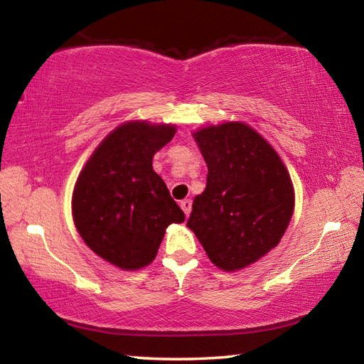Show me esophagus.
I'll return each mask as SVG.
<instances>
[{"label":"esophagus","mask_w":364,"mask_h":364,"mask_svg":"<svg viewBox=\"0 0 364 364\" xmlns=\"http://www.w3.org/2000/svg\"><path fill=\"white\" fill-rule=\"evenodd\" d=\"M181 208H183V212H184V215H186V217H189V213H191V208H193V202H191L189 199H184V200H181Z\"/></svg>","instance_id":"obj_1"}]
</instances>
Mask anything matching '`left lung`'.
I'll return each instance as SVG.
<instances>
[{
	"label": "left lung",
	"mask_w": 364,
	"mask_h": 364,
	"mask_svg": "<svg viewBox=\"0 0 364 364\" xmlns=\"http://www.w3.org/2000/svg\"><path fill=\"white\" fill-rule=\"evenodd\" d=\"M208 173L188 228L223 271L254 264L279 244L294 213L291 175L278 152L244 122L193 133Z\"/></svg>",
	"instance_id": "8db88e82"
}]
</instances>
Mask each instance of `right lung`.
<instances>
[{"mask_svg":"<svg viewBox=\"0 0 364 364\" xmlns=\"http://www.w3.org/2000/svg\"><path fill=\"white\" fill-rule=\"evenodd\" d=\"M176 127L125 122L91 154L72 194L73 223L85 244L123 271L152 263L171 223L184 213L152 168V157Z\"/></svg>","mask_w":364,"mask_h":364,"instance_id":"1","label":"right lung"}]
</instances>
